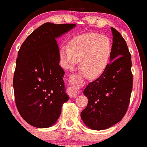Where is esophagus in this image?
I'll return each instance as SVG.
<instances>
[{"label": "esophagus", "mask_w": 147, "mask_h": 147, "mask_svg": "<svg viewBox=\"0 0 147 147\" xmlns=\"http://www.w3.org/2000/svg\"><path fill=\"white\" fill-rule=\"evenodd\" d=\"M74 77L75 76H71L69 78V82L71 83L74 82ZM67 92H68V94L69 95L70 98H75L78 95L80 94V91L76 90V89L74 87H72V86H71V87H69L67 89Z\"/></svg>", "instance_id": "obj_1"}]
</instances>
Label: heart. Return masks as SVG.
<instances>
[{
  "label": "heart",
  "instance_id": "1",
  "mask_svg": "<svg viewBox=\"0 0 147 147\" xmlns=\"http://www.w3.org/2000/svg\"><path fill=\"white\" fill-rule=\"evenodd\" d=\"M111 43L106 36L89 32L76 36L69 47L60 48V65L65 69H73L78 61L80 70L86 78L96 79L107 69L111 56Z\"/></svg>",
  "mask_w": 147,
  "mask_h": 147
}]
</instances>
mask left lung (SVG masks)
Masks as SVG:
<instances>
[{
  "label": "left lung",
  "instance_id": "left-lung-1",
  "mask_svg": "<svg viewBox=\"0 0 147 147\" xmlns=\"http://www.w3.org/2000/svg\"><path fill=\"white\" fill-rule=\"evenodd\" d=\"M113 36L110 63L105 73L83 91L88 98L81 119L93 130H104L122 120L127 111L133 87L131 56L125 39L111 27Z\"/></svg>",
  "mask_w": 147,
  "mask_h": 147
}]
</instances>
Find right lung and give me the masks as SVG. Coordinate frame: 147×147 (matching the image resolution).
I'll return each instance as SVG.
<instances>
[{
	"label": "right lung",
	"instance_id": "right-lung-1",
	"mask_svg": "<svg viewBox=\"0 0 147 147\" xmlns=\"http://www.w3.org/2000/svg\"><path fill=\"white\" fill-rule=\"evenodd\" d=\"M76 26L46 22L34 30L19 49L13 81L16 105L22 118L33 127L48 128L54 125L69 100L56 39Z\"/></svg>",
	"mask_w": 147,
	"mask_h": 147
}]
</instances>
